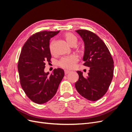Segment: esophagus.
Masks as SVG:
<instances>
[{"instance_id": "34e87169", "label": "esophagus", "mask_w": 132, "mask_h": 132, "mask_svg": "<svg viewBox=\"0 0 132 132\" xmlns=\"http://www.w3.org/2000/svg\"><path fill=\"white\" fill-rule=\"evenodd\" d=\"M64 72H65V74H67L69 73L70 72V70H68L65 69V70H64Z\"/></svg>"}]
</instances>
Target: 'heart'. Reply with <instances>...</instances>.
Here are the masks:
<instances>
[{
  "label": "heart",
  "mask_w": 132,
  "mask_h": 132,
  "mask_svg": "<svg viewBox=\"0 0 132 132\" xmlns=\"http://www.w3.org/2000/svg\"><path fill=\"white\" fill-rule=\"evenodd\" d=\"M64 38L67 42L70 45L74 42H77V38L74 35L70 33H67L64 35ZM54 41H52L50 44V50L52 52H53V46ZM78 61V57L76 55L73 54L62 58L60 60L58 64L59 66L65 69H72L75 66L76 63Z\"/></svg>",
  "instance_id": "obj_1"
}]
</instances>
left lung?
<instances>
[{
    "label": "left lung",
    "mask_w": 132,
    "mask_h": 132,
    "mask_svg": "<svg viewBox=\"0 0 132 132\" xmlns=\"http://www.w3.org/2000/svg\"><path fill=\"white\" fill-rule=\"evenodd\" d=\"M84 43V65L89 67L88 75L77 71L75 87L79 94L90 101L101 98L107 91L113 78L114 62L105 43L97 35L86 30L75 31Z\"/></svg>",
    "instance_id": "obj_1"
}]
</instances>
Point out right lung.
<instances>
[{"instance_id":"add662e5","label":"right lung","mask_w":132,"mask_h":132,"mask_svg":"<svg viewBox=\"0 0 132 132\" xmlns=\"http://www.w3.org/2000/svg\"><path fill=\"white\" fill-rule=\"evenodd\" d=\"M58 31H43L36 33L23 46L18 65L20 81L23 90L31 101L43 104L56 94L59 84L64 76L61 68L45 72L46 62H50V39Z\"/></svg>"}]
</instances>
